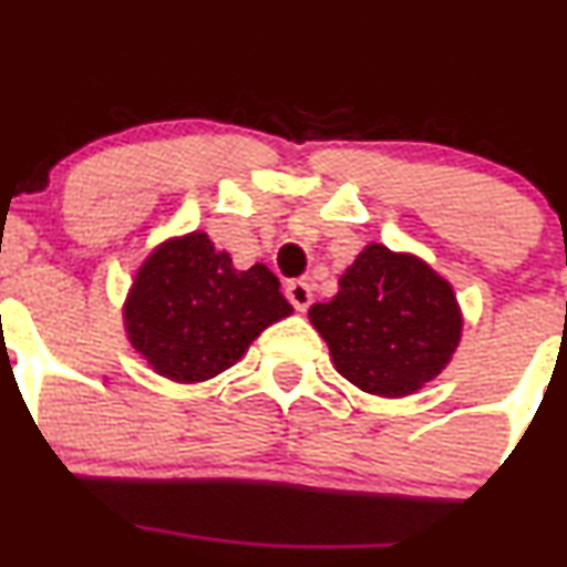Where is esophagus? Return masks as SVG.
I'll use <instances>...</instances> for the list:
<instances>
[{"label":"esophagus","instance_id":"1","mask_svg":"<svg viewBox=\"0 0 567 567\" xmlns=\"http://www.w3.org/2000/svg\"><path fill=\"white\" fill-rule=\"evenodd\" d=\"M285 296H288L292 309L306 311L313 301V288L309 282H303V279H292V282H288V288H285Z\"/></svg>","mask_w":567,"mask_h":567}]
</instances>
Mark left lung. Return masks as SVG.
<instances>
[{"label":"left lung","instance_id":"8db88e82","mask_svg":"<svg viewBox=\"0 0 567 567\" xmlns=\"http://www.w3.org/2000/svg\"><path fill=\"white\" fill-rule=\"evenodd\" d=\"M313 327L338 372L374 395L414 393L460 343L462 317L449 282L414 256L370 248L340 277L332 301L313 303Z\"/></svg>","mask_w":567,"mask_h":567}]
</instances>
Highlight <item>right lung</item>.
Returning <instances> with one entry per match:
<instances>
[{
  "mask_svg": "<svg viewBox=\"0 0 567 567\" xmlns=\"http://www.w3.org/2000/svg\"><path fill=\"white\" fill-rule=\"evenodd\" d=\"M124 313L128 340L155 372L200 383L229 370L290 303L264 264L237 271L195 231L147 258Z\"/></svg>",
  "mask_w": 567,
  "mask_h": 567,
  "instance_id": "add662e5",
  "label": "right lung"
}]
</instances>
